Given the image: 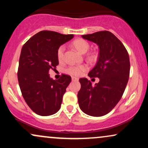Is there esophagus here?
Returning <instances> with one entry per match:
<instances>
[{"mask_svg":"<svg viewBox=\"0 0 148 148\" xmlns=\"http://www.w3.org/2000/svg\"><path fill=\"white\" fill-rule=\"evenodd\" d=\"M72 80L73 81H79V79H78V78H76V77H74V76H72Z\"/></svg>","mask_w":148,"mask_h":148,"instance_id":"esophagus-1","label":"esophagus"}]
</instances>
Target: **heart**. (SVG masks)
<instances>
[{"mask_svg":"<svg viewBox=\"0 0 148 148\" xmlns=\"http://www.w3.org/2000/svg\"><path fill=\"white\" fill-rule=\"evenodd\" d=\"M73 47L75 48L78 51L81 53H85L88 51L90 48V44L84 40V39H76L72 42ZM64 46L62 45L57 50V58L59 61H62L64 58ZM88 58L90 60L95 61L97 58V53L96 52H90L88 55ZM88 69V66L86 64H79V65H72L69 66L66 69V72L71 75L79 76L86 72Z\"/></svg>","mask_w":148,"mask_h":148,"instance_id":"obj_1","label":"heart"}]
</instances>
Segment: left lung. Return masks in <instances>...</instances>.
Returning <instances> with one entry per match:
<instances>
[{"mask_svg":"<svg viewBox=\"0 0 148 148\" xmlns=\"http://www.w3.org/2000/svg\"><path fill=\"white\" fill-rule=\"evenodd\" d=\"M82 37L99 46L97 62L88 76L99 78V82L92 86L86 78L80 79L78 102L81 111L87 115L103 116L123 97L130 77V56L123 44L111 32L99 31Z\"/></svg>","mask_w":148,"mask_h":148,"instance_id":"obj_1","label":"left lung"}]
</instances>
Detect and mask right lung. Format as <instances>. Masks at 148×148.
<instances>
[{"instance_id":"add662e5","label":"right lung","mask_w":148,"mask_h":148,"mask_svg":"<svg viewBox=\"0 0 148 148\" xmlns=\"http://www.w3.org/2000/svg\"><path fill=\"white\" fill-rule=\"evenodd\" d=\"M73 37L42 30L30 37L22 47L17 72L18 84L25 101L37 115L48 116L60 108L62 97L72 79L62 74L59 79L53 80L49 72L59 63L58 49Z\"/></svg>"}]
</instances>
